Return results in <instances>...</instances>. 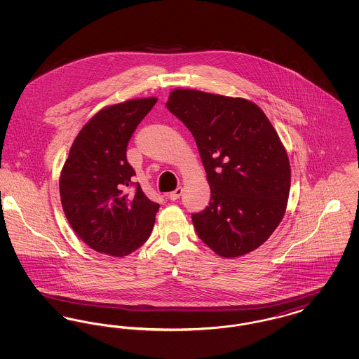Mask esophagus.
Returning a JSON list of instances; mask_svg holds the SVG:
<instances>
[{"label": "esophagus", "instance_id": "34e87169", "mask_svg": "<svg viewBox=\"0 0 359 359\" xmlns=\"http://www.w3.org/2000/svg\"><path fill=\"white\" fill-rule=\"evenodd\" d=\"M182 194H183V188L177 187L170 194V199H171V201H177V199L182 196Z\"/></svg>", "mask_w": 359, "mask_h": 359}]
</instances>
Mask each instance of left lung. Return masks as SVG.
<instances>
[{
    "instance_id": "obj_1",
    "label": "left lung",
    "mask_w": 359,
    "mask_h": 359,
    "mask_svg": "<svg viewBox=\"0 0 359 359\" xmlns=\"http://www.w3.org/2000/svg\"><path fill=\"white\" fill-rule=\"evenodd\" d=\"M165 106L195 138L211 188L208 205L192 214L199 238L224 258L253 252L290 196V160L272 123L256 103L199 90L176 88Z\"/></svg>"
}]
</instances>
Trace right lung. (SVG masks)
Masks as SVG:
<instances>
[{"instance_id":"add662e5","label":"right lung","mask_w":359,"mask_h":359,"mask_svg":"<svg viewBox=\"0 0 359 359\" xmlns=\"http://www.w3.org/2000/svg\"><path fill=\"white\" fill-rule=\"evenodd\" d=\"M156 102L154 97L141 98L100 110L75 138L63 165V211L78 237L98 253L128 256L152 233L160 205L133 183L136 172L126 148Z\"/></svg>"}]
</instances>
